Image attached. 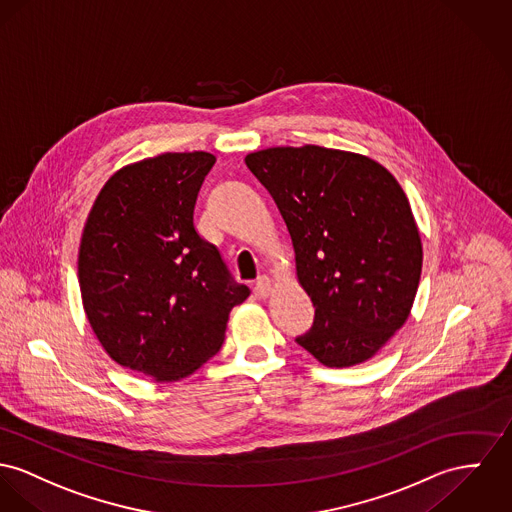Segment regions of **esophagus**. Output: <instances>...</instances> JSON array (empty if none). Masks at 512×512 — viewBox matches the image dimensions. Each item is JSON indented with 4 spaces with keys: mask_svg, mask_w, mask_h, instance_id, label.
<instances>
[{
    "mask_svg": "<svg viewBox=\"0 0 512 512\" xmlns=\"http://www.w3.org/2000/svg\"><path fill=\"white\" fill-rule=\"evenodd\" d=\"M271 292H273V282H271V278L265 275L259 276L257 282H255V294H257L259 298H267Z\"/></svg>",
    "mask_w": 512,
    "mask_h": 512,
    "instance_id": "34e87169",
    "label": "esophagus"
}]
</instances>
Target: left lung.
I'll return each mask as SVG.
<instances>
[{
    "instance_id": "obj_1",
    "label": "left lung",
    "mask_w": 512,
    "mask_h": 512,
    "mask_svg": "<svg viewBox=\"0 0 512 512\" xmlns=\"http://www.w3.org/2000/svg\"><path fill=\"white\" fill-rule=\"evenodd\" d=\"M245 165L275 198L314 302V325L296 343L331 368L372 358L409 317L423 267L394 175L374 159L319 146L253 152Z\"/></svg>"
}]
</instances>
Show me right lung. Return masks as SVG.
Returning <instances> with one entry per match:
<instances>
[{
	"label": "right lung",
	"instance_id": "right-lung-1",
	"mask_svg": "<svg viewBox=\"0 0 512 512\" xmlns=\"http://www.w3.org/2000/svg\"><path fill=\"white\" fill-rule=\"evenodd\" d=\"M214 163L189 152L126 165L83 228L87 319L117 364L158 382L181 380L218 353L228 315L251 292L195 228L198 191Z\"/></svg>",
	"mask_w": 512,
	"mask_h": 512
}]
</instances>
